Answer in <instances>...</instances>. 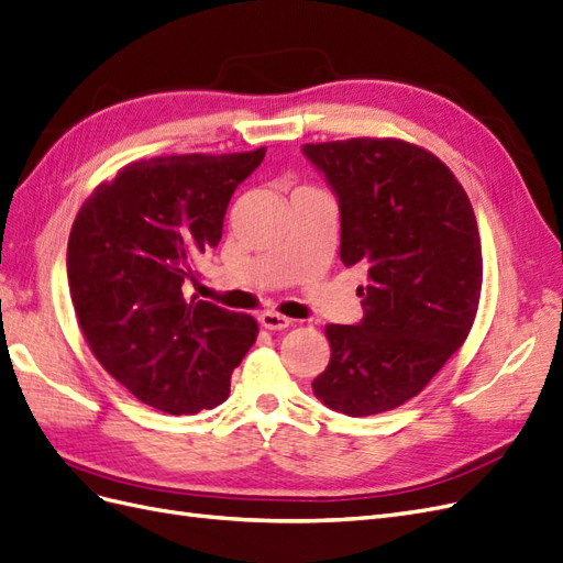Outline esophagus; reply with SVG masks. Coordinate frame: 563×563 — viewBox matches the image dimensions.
Returning a JSON list of instances; mask_svg holds the SVG:
<instances>
[{
  "label": "esophagus",
  "mask_w": 563,
  "mask_h": 563,
  "mask_svg": "<svg viewBox=\"0 0 563 563\" xmlns=\"http://www.w3.org/2000/svg\"><path fill=\"white\" fill-rule=\"evenodd\" d=\"M261 323H263L265 329H269V331H284V329L291 327V319L279 314V312H263L261 314Z\"/></svg>",
  "instance_id": "34e87169"
}]
</instances>
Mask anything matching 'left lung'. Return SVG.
Instances as JSON below:
<instances>
[{
	"instance_id": "obj_1",
	"label": "left lung",
	"mask_w": 563,
	"mask_h": 563,
	"mask_svg": "<svg viewBox=\"0 0 563 563\" xmlns=\"http://www.w3.org/2000/svg\"><path fill=\"white\" fill-rule=\"evenodd\" d=\"M340 211V261L362 265L364 317L329 323L314 397L352 418L391 411L465 343L482 294L472 203L444 162L404 141L302 145Z\"/></svg>"
}]
</instances>
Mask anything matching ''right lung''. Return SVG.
I'll return each instance as SVG.
<instances>
[{"label": "right lung", "instance_id": "1", "mask_svg": "<svg viewBox=\"0 0 563 563\" xmlns=\"http://www.w3.org/2000/svg\"><path fill=\"white\" fill-rule=\"evenodd\" d=\"M263 157L261 147L133 162L75 218L67 284L84 338L110 376L157 411L190 416L223 404L258 335L253 317L187 300L185 286Z\"/></svg>", "mask_w": 563, "mask_h": 563}]
</instances>
